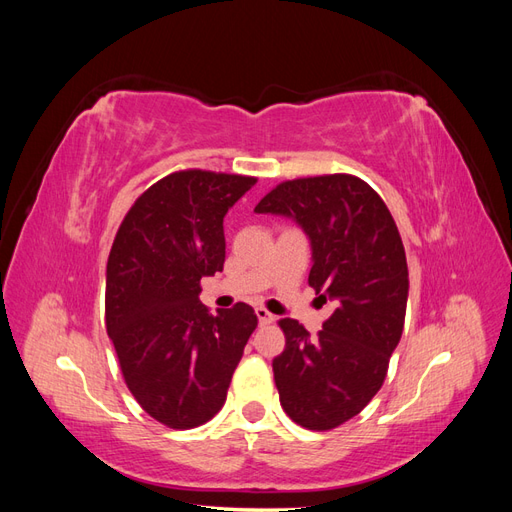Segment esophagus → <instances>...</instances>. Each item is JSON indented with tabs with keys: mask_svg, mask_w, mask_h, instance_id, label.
<instances>
[{
	"mask_svg": "<svg viewBox=\"0 0 512 512\" xmlns=\"http://www.w3.org/2000/svg\"><path fill=\"white\" fill-rule=\"evenodd\" d=\"M256 316H258V322L260 324H271L275 320V316L269 312V309L265 307H256Z\"/></svg>",
	"mask_w": 512,
	"mask_h": 512,
	"instance_id": "1",
	"label": "esophagus"
}]
</instances>
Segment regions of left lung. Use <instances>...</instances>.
Returning a JSON list of instances; mask_svg holds the SVG:
<instances>
[{"label": "left lung", "instance_id": "left-lung-1", "mask_svg": "<svg viewBox=\"0 0 512 512\" xmlns=\"http://www.w3.org/2000/svg\"><path fill=\"white\" fill-rule=\"evenodd\" d=\"M254 211L292 218L312 241L307 282L335 309L316 337L280 320L286 348L273 378L294 423L335 429L380 391L404 331L408 262L397 224L371 185L344 173L284 181Z\"/></svg>", "mask_w": 512, "mask_h": 512}]
</instances>
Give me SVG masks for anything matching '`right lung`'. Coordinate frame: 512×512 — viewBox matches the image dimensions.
Segmentation results:
<instances>
[{
  "label": "right lung",
  "mask_w": 512,
  "mask_h": 512,
  "mask_svg": "<svg viewBox=\"0 0 512 512\" xmlns=\"http://www.w3.org/2000/svg\"><path fill=\"white\" fill-rule=\"evenodd\" d=\"M256 177L177 170L136 198L106 265V331L141 408L170 429L218 414L258 318L211 314L200 280L224 269V215Z\"/></svg>",
  "instance_id": "right-lung-1"
}]
</instances>
